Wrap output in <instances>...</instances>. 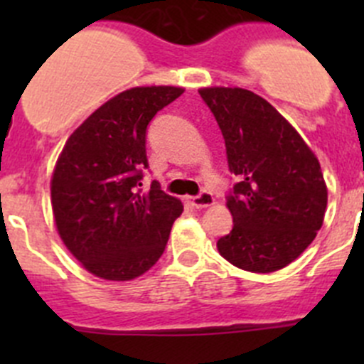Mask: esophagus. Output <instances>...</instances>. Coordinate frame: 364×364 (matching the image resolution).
I'll list each match as a JSON object with an SVG mask.
<instances>
[{"mask_svg": "<svg viewBox=\"0 0 364 364\" xmlns=\"http://www.w3.org/2000/svg\"><path fill=\"white\" fill-rule=\"evenodd\" d=\"M213 203H215V199H213V196L209 192H200L199 196H196V197H192V204L196 205V208H208V205H211Z\"/></svg>", "mask_w": 364, "mask_h": 364, "instance_id": "1", "label": "esophagus"}]
</instances>
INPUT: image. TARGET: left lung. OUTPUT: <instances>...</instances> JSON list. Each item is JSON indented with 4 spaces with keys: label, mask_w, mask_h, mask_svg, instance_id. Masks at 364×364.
<instances>
[{
    "label": "left lung",
    "mask_w": 364,
    "mask_h": 364,
    "mask_svg": "<svg viewBox=\"0 0 364 364\" xmlns=\"http://www.w3.org/2000/svg\"><path fill=\"white\" fill-rule=\"evenodd\" d=\"M215 116L237 178L227 196L234 227L220 255L252 273L296 260L324 222L328 188L306 142L269 102L241 87L199 90Z\"/></svg>",
    "instance_id": "obj_1"
}]
</instances>
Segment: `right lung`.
<instances>
[{"label": "right lung", "mask_w": 364, "mask_h": 364, "mask_svg": "<svg viewBox=\"0 0 364 364\" xmlns=\"http://www.w3.org/2000/svg\"><path fill=\"white\" fill-rule=\"evenodd\" d=\"M183 87H132L97 109L68 137L50 181L65 247L95 277L124 282L155 266L181 200L156 181L142 192L146 130Z\"/></svg>", "instance_id": "add662e5"}]
</instances>
